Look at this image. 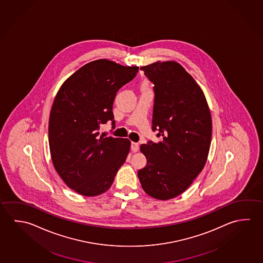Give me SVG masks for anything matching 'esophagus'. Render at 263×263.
I'll return each mask as SVG.
<instances>
[{
    "instance_id": "obj_1",
    "label": "esophagus",
    "mask_w": 263,
    "mask_h": 263,
    "mask_svg": "<svg viewBox=\"0 0 263 263\" xmlns=\"http://www.w3.org/2000/svg\"><path fill=\"white\" fill-rule=\"evenodd\" d=\"M131 151L133 152H137L138 151V143L132 142L131 143Z\"/></svg>"
}]
</instances>
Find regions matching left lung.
I'll return each mask as SVG.
<instances>
[{
  "label": "left lung",
  "instance_id": "8db88e82",
  "mask_svg": "<svg viewBox=\"0 0 263 263\" xmlns=\"http://www.w3.org/2000/svg\"><path fill=\"white\" fill-rule=\"evenodd\" d=\"M153 83V132L140 151L147 165L138 170L144 191L166 200L183 193L202 171L212 139V117L201 88L175 62L140 67Z\"/></svg>",
  "mask_w": 263,
  "mask_h": 263
}]
</instances>
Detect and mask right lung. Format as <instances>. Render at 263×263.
Instances as JSON below:
<instances>
[{
	"label": "right lung",
	"mask_w": 263,
	"mask_h": 263,
	"mask_svg": "<svg viewBox=\"0 0 263 263\" xmlns=\"http://www.w3.org/2000/svg\"><path fill=\"white\" fill-rule=\"evenodd\" d=\"M138 66L101 59L84 65L62 85L51 107L49 145L55 170L65 184L87 197L111 187L129 152L127 138L99 136L111 121L116 93L135 79Z\"/></svg>",
	"instance_id": "1"
}]
</instances>
